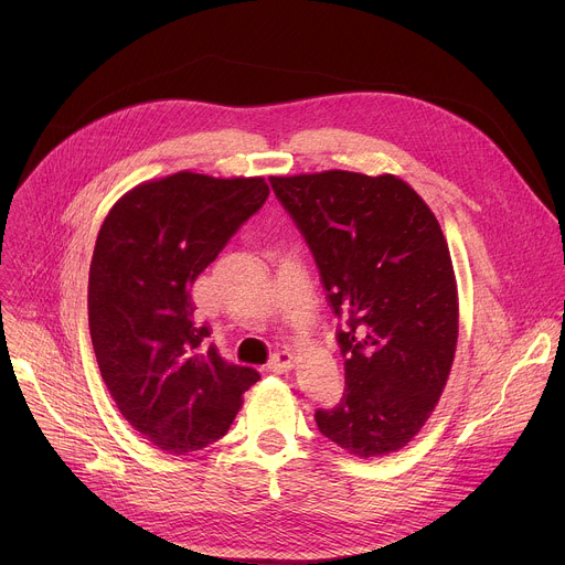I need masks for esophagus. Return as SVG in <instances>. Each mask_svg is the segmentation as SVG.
<instances>
[{
  "instance_id": "esophagus-1",
  "label": "esophagus",
  "mask_w": 565,
  "mask_h": 565,
  "mask_svg": "<svg viewBox=\"0 0 565 565\" xmlns=\"http://www.w3.org/2000/svg\"><path fill=\"white\" fill-rule=\"evenodd\" d=\"M290 366H292V353L290 351H279L268 362V371H273V373H288Z\"/></svg>"
}]
</instances>
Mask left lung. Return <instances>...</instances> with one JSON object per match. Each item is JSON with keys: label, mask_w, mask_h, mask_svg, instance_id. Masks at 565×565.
I'll list each match as a JSON object with an SVG mask.
<instances>
[{"label": "left lung", "mask_w": 565, "mask_h": 565, "mask_svg": "<svg viewBox=\"0 0 565 565\" xmlns=\"http://www.w3.org/2000/svg\"><path fill=\"white\" fill-rule=\"evenodd\" d=\"M270 185L342 321L347 388L315 423L360 458L397 451L438 405L456 353L458 292L443 230L393 174L331 170Z\"/></svg>", "instance_id": "left-lung-1"}]
</instances>
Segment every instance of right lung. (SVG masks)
<instances>
[{
	"label": "right lung",
	"instance_id": "add662e5",
	"mask_svg": "<svg viewBox=\"0 0 565 565\" xmlns=\"http://www.w3.org/2000/svg\"><path fill=\"white\" fill-rule=\"evenodd\" d=\"M270 190L262 177L179 172L127 192L89 270V331L122 418L166 454L225 436L259 373L225 362L194 317L192 284Z\"/></svg>",
	"mask_w": 565,
	"mask_h": 565
}]
</instances>
